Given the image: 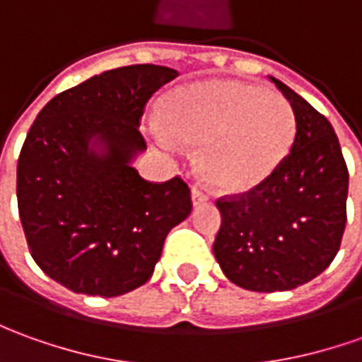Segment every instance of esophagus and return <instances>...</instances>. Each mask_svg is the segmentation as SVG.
Segmentation results:
<instances>
[{
	"instance_id": "obj_1",
	"label": "esophagus",
	"mask_w": 362,
	"mask_h": 362,
	"mask_svg": "<svg viewBox=\"0 0 362 362\" xmlns=\"http://www.w3.org/2000/svg\"><path fill=\"white\" fill-rule=\"evenodd\" d=\"M206 200H208V194L204 192L200 184H194L192 186V202H194V206H200Z\"/></svg>"
}]
</instances>
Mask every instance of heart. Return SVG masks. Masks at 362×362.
<instances>
[{"mask_svg":"<svg viewBox=\"0 0 362 362\" xmlns=\"http://www.w3.org/2000/svg\"><path fill=\"white\" fill-rule=\"evenodd\" d=\"M166 120L150 119L152 139L168 152L180 136L200 144V166L223 192H245L272 176L293 146L297 122L281 95L240 81H204L166 100Z\"/></svg>","mask_w":362,"mask_h":362,"instance_id":"b5f03b06","label":"heart"}]
</instances>
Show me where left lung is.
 I'll return each mask as SVG.
<instances>
[{
	"label": "left lung",
	"mask_w": 362,
	"mask_h": 362,
	"mask_svg": "<svg viewBox=\"0 0 362 362\" xmlns=\"http://www.w3.org/2000/svg\"><path fill=\"white\" fill-rule=\"evenodd\" d=\"M272 78L295 112L291 152L262 184L216 202L222 226L214 255L250 291H287L325 272L346 223L349 170L331 122Z\"/></svg>",
	"instance_id": "8db88e82"
}]
</instances>
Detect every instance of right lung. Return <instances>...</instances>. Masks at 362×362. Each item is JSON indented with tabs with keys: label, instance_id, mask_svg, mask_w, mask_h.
I'll return each mask as SVG.
<instances>
[{
	"label": "right lung",
	"instance_id": "add662e5",
	"mask_svg": "<svg viewBox=\"0 0 362 362\" xmlns=\"http://www.w3.org/2000/svg\"><path fill=\"white\" fill-rule=\"evenodd\" d=\"M174 69L130 65L53 97L17 160V206L35 264L75 293L117 297L144 285L164 240L192 212L188 184L144 180L140 119Z\"/></svg>",
	"mask_w": 362,
	"mask_h": 362
}]
</instances>
